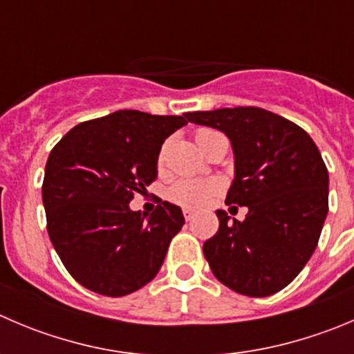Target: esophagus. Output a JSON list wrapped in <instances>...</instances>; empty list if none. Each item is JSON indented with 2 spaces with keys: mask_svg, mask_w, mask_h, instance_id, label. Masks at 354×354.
Here are the masks:
<instances>
[{
  "mask_svg": "<svg viewBox=\"0 0 354 354\" xmlns=\"http://www.w3.org/2000/svg\"><path fill=\"white\" fill-rule=\"evenodd\" d=\"M183 214H184V218H186V221H191V218L194 217V212L189 210V208H184Z\"/></svg>",
  "mask_w": 354,
  "mask_h": 354,
  "instance_id": "34e87169",
  "label": "esophagus"
}]
</instances>
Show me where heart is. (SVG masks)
Here are the masks:
<instances>
[{
	"mask_svg": "<svg viewBox=\"0 0 354 354\" xmlns=\"http://www.w3.org/2000/svg\"><path fill=\"white\" fill-rule=\"evenodd\" d=\"M217 132L214 130L201 129L196 132V142L198 146L205 142L208 137L215 136ZM165 160V151L160 154V163ZM222 189V184L217 180H207V179H179L175 184H171L168 189V198L174 203L180 205L186 208H201L207 207Z\"/></svg>",
	"mask_w": 354,
	"mask_h": 354,
	"instance_id": "b5f03b06",
	"label": "heart"
}]
</instances>
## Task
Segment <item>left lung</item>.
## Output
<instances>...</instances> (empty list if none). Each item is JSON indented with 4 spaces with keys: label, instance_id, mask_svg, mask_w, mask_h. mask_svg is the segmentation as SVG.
Instances as JSON below:
<instances>
[{
    "label": "left lung",
    "instance_id": "1",
    "mask_svg": "<svg viewBox=\"0 0 354 354\" xmlns=\"http://www.w3.org/2000/svg\"><path fill=\"white\" fill-rule=\"evenodd\" d=\"M186 118L231 140L234 179L225 203L248 208L241 222L215 212L218 231L203 245L212 272L248 297L280 292L311 259L328 212V171L318 147L301 127L261 107Z\"/></svg>",
    "mask_w": 354,
    "mask_h": 354
}]
</instances>
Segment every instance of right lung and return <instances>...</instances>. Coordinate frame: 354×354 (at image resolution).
Segmentation results:
<instances>
[{"mask_svg": "<svg viewBox=\"0 0 354 354\" xmlns=\"http://www.w3.org/2000/svg\"><path fill=\"white\" fill-rule=\"evenodd\" d=\"M184 124L186 114L116 111L76 124L50 153L41 187L48 236L88 290L121 297L160 271L184 225L183 210L163 201L142 214L130 201L156 179L165 139Z\"/></svg>", "mask_w": 354, "mask_h": 354, "instance_id": "right-lung-1", "label": "right lung"}]
</instances>
